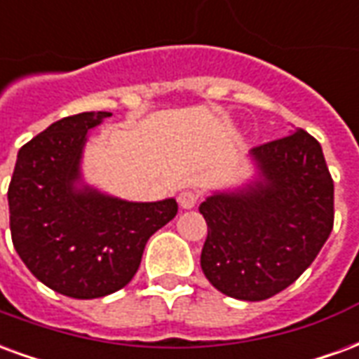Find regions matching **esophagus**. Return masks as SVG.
Segmentation results:
<instances>
[{
	"label": "esophagus",
	"instance_id": "esophagus-1",
	"mask_svg": "<svg viewBox=\"0 0 359 359\" xmlns=\"http://www.w3.org/2000/svg\"><path fill=\"white\" fill-rule=\"evenodd\" d=\"M198 203V194L192 190H182L179 194V205L182 210H192Z\"/></svg>",
	"mask_w": 359,
	"mask_h": 359
}]
</instances>
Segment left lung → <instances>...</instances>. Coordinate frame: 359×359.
<instances>
[{
	"mask_svg": "<svg viewBox=\"0 0 359 359\" xmlns=\"http://www.w3.org/2000/svg\"><path fill=\"white\" fill-rule=\"evenodd\" d=\"M257 177L200 205L203 275L219 292L259 302L290 286L329 238L334 184L321 144L298 128L250 151Z\"/></svg>",
	"mask_w": 359,
	"mask_h": 359,
	"instance_id": "obj_1",
	"label": "left lung"
}]
</instances>
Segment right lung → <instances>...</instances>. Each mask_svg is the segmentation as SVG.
<instances>
[{"mask_svg": "<svg viewBox=\"0 0 359 359\" xmlns=\"http://www.w3.org/2000/svg\"><path fill=\"white\" fill-rule=\"evenodd\" d=\"M107 117V111L79 113L34 136L19 149L7 192L20 259L40 283L79 300L128 285L149 236L179 210L175 198L126 202L82 182L88 130Z\"/></svg>", "mask_w": 359, "mask_h": 359, "instance_id": "right-lung-1", "label": "right lung"}]
</instances>
